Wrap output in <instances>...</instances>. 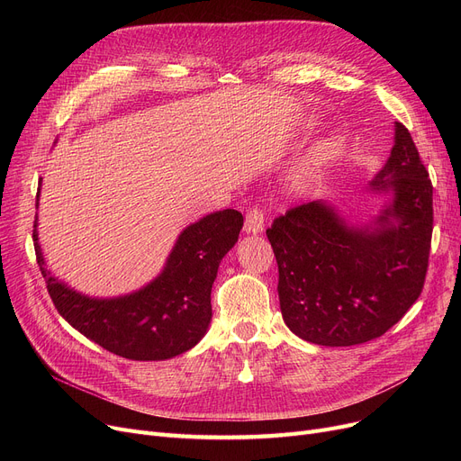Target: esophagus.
Listing matches in <instances>:
<instances>
[{"label":"esophagus","instance_id":"esophagus-1","mask_svg":"<svg viewBox=\"0 0 461 461\" xmlns=\"http://www.w3.org/2000/svg\"><path fill=\"white\" fill-rule=\"evenodd\" d=\"M245 231L247 233H261L263 231V212L261 209L254 207L249 211L245 221Z\"/></svg>","mask_w":461,"mask_h":461}]
</instances>
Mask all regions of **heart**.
Segmentation results:
<instances>
[{"label": "heart", "instance_id": "b5f03b06", "mask_svg": "<svg viewBox=\"0 0 461 461\" xmlns=\"http://www.w3.org/2000/svg\"><path fill=\"white\" fill-rule=\"evenodd\" d=\"M318 155H320V158L329 157V155H330V145H329V143H327V145H323V148L320 149V153H318Z\"/></svg>", "mask_w": 461, "mask_h": 461}]
</instances>
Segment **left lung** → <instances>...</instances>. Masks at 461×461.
<instances>
[{"mask_svg":"<svg viewBox=\"0 0 461 461\" xmlns=\"http://www.w3.org/2000/svg\"><path fill=\"white\" fill-rule=\"evenodd\" d=\"M409 131L370 183L393 200L370 226H353L325 202L275 218L267 239L289 330L318 346H357L398 323L424 287L433 230V186Z\"/></svg>","mask_w":461,"mask_h":461,"instance_id":"1","label":"left lung"}]
</instances>
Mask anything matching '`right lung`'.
<instances>
[{"label":"right lung","mask_w":461,"mask_h":461,"mask_svg":"<svg viewBox=\"0 0 461 461\" xmlns=\"http://www.w3.org/2000/svg\"><path fill=\"white\" fill-rule=\"evenodd\" d=\"M240 228L243 214L235 209L200 218L181 231L162 273L153 282L113 299L82 295L52 276L39 245L37 216L33 245L48 294L65 321L113 355L131 360H164L188 351L207 332L212 316L211 287L218 265L237 243Z\"/></svg>","instance_id":"1"}]
</instances>
